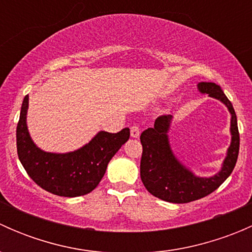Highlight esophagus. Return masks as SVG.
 Listing matches in <instances>:
<instances>
[{"label": "esophagus", "mask_w": 252, "mask_h": 252, "mask_svg": "<svg viewBox=\"0 0 252 252\" xmlns=\"http://www.w3.org/2000/svg\"><path fill=\"white\" fill-rule=\"evenodd\" d=\"M130 136L133 139H138L140 136V129L138 126H133L130 128Z\"/></svg>", "instance_id": "1"}]
</instances>
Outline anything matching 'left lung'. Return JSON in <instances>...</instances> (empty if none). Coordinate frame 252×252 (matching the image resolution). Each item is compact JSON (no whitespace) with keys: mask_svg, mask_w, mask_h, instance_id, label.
Returning a JSON list of instances; mask_svg holds the SVG:
<instances>
[{"mask_svg":"<svg viewBox=\"0 0 252 252\" xmlns=\"http://www.w3.org/2000/svg\"><path fill=\"white\" fill-rule=\"evenodd\" d=\"M197 91L222 102L230 114V145L227 149L220 169L211 177H200L185 166L177 156L169 141L173 117H159L154 128L141 134L142 156L140 177L145 188L157 199L172 204H187L207 196L224 183L234 169L239 154V130L236 114L232 102L215 83L197 84Z\"/></svg>","mask_w":252,"mask_h":252,"instance_id":"obj_1","label":"left lung"}]
</instances>
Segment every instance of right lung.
Wrapping results in <instances>:
<instances>
[{"label":"right lung","mask_w":252,"mask_h":252,"mask_svg":"<svg viewBox=\"0 0 252 252\" xmlns=\"http://www.w3.org/2000/svg\"><path fill=\"white\" fill-rule=\"evenodd\" d=\"M28 108L29 95L23 100L17 126L18 157L39 187L58 196L77 197L93 191L105 175L108 162L130 135L129 128L116 134L101 130L74 151L62 154L44 151L30 136Z\"/></svg>","instance_id":"1"}]
</instances>
